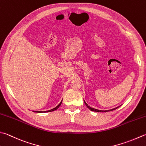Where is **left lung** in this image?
<instances>
[{"label":"left lung","instance_id":"obj_1","mask_svg":"<svg viewBox=\"0 0 146 146\" xmlns=\"http://www.w3.org/2000/svg\"><path fill=\"white\" fill-rule=\"evenodd\" d=\"M84 103H85V104L86 105V106L88 108V109H89L90 111H94V112H107V111H113V110H116V109H117V108H119V106H118V107H116V108H113V109H111V110H97V109H95V108H91V107H90L89 106H88L86 102H85V100H84Z\"/></svg>","mask_w":146,"mask_h":146}]
</instances>
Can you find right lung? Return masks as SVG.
I'll list each match as a JSON object with an SVG mask.
<instances>
[{
	"mask_svg": "<svg viewBox=\"0 0 146 146\" xmlns=\"http://www.w3.org/2000/svg\"><path fill=\"white\" fill-rule=\"evenodd\" d=\"M62 101H61V102H60V103H59L58 106H57L56 107H55L54 108H53V109H52V110H48V111H33V112H34V113H48V112H51V111H54L56 110L57 109H58V108L60 106H61V103H62Z\"/></svg>",
	"mask_w": 146,
	"mask_h": 146,
	"instance_id": "right-lung-1",
	"label": "right lung"
}]
</instances>
